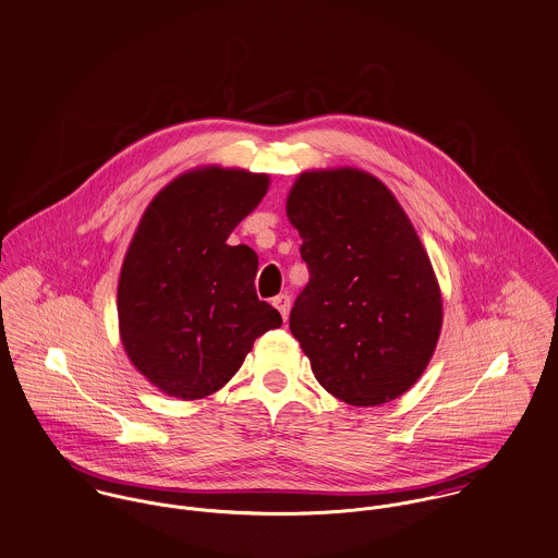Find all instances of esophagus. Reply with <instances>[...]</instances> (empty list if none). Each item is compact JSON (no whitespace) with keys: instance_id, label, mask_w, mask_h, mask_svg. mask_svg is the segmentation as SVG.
I'll use <instances>...</instances> for the list:
<instances>
[{"instance_id":"esophagus-1","label":"esophagus","mask_w":558,"mask_h":558,"mask_svg":"<svg viewBox=\"0 0 558 558\" xmlns=\"http://www.w3.org/2000/svg\"><path fill=\"white\" fill-rule=\"evenodd\" d=\"M271 304L282 314L284 320L289 318V310H291V298H289V295H278V298H274Z\"/></svg>"}]
</instances>
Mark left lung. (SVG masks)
Returning a JSON list of instances; mask_svg holds the SVG:
<instances>
[{"label":"left lung","mask_w":558,"mask_h":558,"mask_svg":"<svg viewBox=\"0 0 558 558\" xmlns=\"http://www.w3.org/2000/svg\"><path fill=\"white\" fill-rule=\"evenodd\" d=\"M310 282L291 333L316 380L351 407H378L428 368L442 327L433 263L398 198L368 171H304L287 196Z\"/></svg>","instance_id":"1"}]
</instances>
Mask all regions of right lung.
Segmentation results:
<instances>
[{"instance_id": "1", "label": "right lung", "mask_w": 558, "mask_h": 558, "mask_svg": "<svg viewBox=\"0 0 558 558\" xmlns=\"http://www.w3.org/2000/svg\"><path fill=\"white\" fill-rule=\"evenodd\" d=\"M269 175L196 167L147 205L118 282L120 338L132 366L178 400L222 389L282 316L256 298L258 256L229 246Z\"/></svg>"}]
</instances>
